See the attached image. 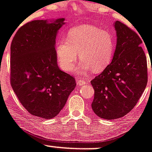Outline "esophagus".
<instances>
[{"label":"esophagus","mask_w":152,"mask_h":152,"mask_svg":"<svg viewBox=\"0 0 152 152\" xmlns=\"http://www.w3.org/2000/svg\"><path fill=\"white\" fill-rule=\"evenodd\" d=\"M87 83H89V80H85V79H77V83L79 86H83Z\"/></svg>","instance_id":"esophagus-1"}]
</instances>
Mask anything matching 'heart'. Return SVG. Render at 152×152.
Instances as JSON below:
<instances>
[{"label":"heart","instance_id":"b5f03b06","mask_svg":"<svg viewBox=\"0 0 152 152\" xmlns=\"http://www.w3.org/2000/svg\"><path fill=\"white\" fill-rule=\"evenodd\" d=\"M114 41L112 36L95 26L83 24L71 29L66 40L60 39L55 45L57 62L66 72L72 70L79 57L81 62L77 71L92 69L95 73L104 70L112 60Z\"/></svg>","mask_w":152,"mask_h":152}]
</instances>
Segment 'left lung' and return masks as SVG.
I'll list each match as a JSON object with an SVG mask.
<instances>
[{"label":"left lung","instance_id":"obj_1","mask_svg":"<svg viewBox=\"0 0 152 152\" xmlns=\"http://www.w3.org/2000/svg\"><path fill=\"white\" fill-rule=\"evenodd\" d=\"M117 43L112 62L91 80L95 94L92 110L100 118L115 119L138 102L147 82V60L142 39L121 21H115Z\"/></svg>","mask_w":152,"mask_h":152}]
</instances>
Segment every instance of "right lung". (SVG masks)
<instances>
[{
  "label": "right lung",
  "instance_id": "1",
  "mask_svg": "<svg viewBox=\"0 0 152 152\" xmlns=\"http://www.w3.org/2000/svg\"><path fill=\"white\" fill-rule=\"evenodd\" d=\"M64 18L48 23L34 20L21 26L10 47V83L31 115L52 118L58 115L76 86L74 77L58 67L57 31Z\"/></svg>",
  "mask_w": 152,
  "mask_h": 152
}]
</instances>
